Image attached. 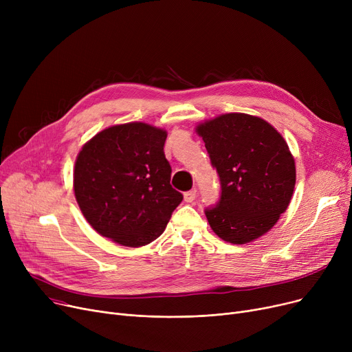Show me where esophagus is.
Segmentation results:
<instances>
[{
  "instance_id": "esophagus-1",
  "label": "esophagus",
  "mask_w": 352,
  "mask_h": 352,
  "mask_svg": "<svg viewBox=\"0 0 352 352\" xmlns=\"http://www.w3.org/2000/svg\"><path fill=\"white\" fill-rule=\"evenodd\" d=\"M195 198H197V191L195 190L187 191L186 194H184V201H186V202H192Z\"/></svg>"
}]
</instances>
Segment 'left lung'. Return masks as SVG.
<instances>
[{"mask_svg":"<svg viewBox=\"0 0 352 352\" xmlns=\"http://www.w3.org/2000/svg\"><path fill=\"white\" fill-rule=\"evenodd\" d=\"M221 181V198L206 215L227 243L247 244L267 234L289 206L295 161L284 137L265 120L230 113L195 126Z\"/></svg>","mask_w":352,"mask_h":352,"instance_id":"left-lung-1","label":"left lung"}]
</instances>
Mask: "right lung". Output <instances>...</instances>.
Instances as JSON below:
<instances>
[{
    "label": "right lung",
    "instance_id": "add662e5",
    "mask_svg": "<svg viewBox=\"0 0 352 352\" xmlns=\"http://www.w3.org/2000/svg\"><path fill=\"white\" fill-rule=\"evenodd\" d=\"M166 131L146 122L108 126L87 141L74 166V194L88 224L124 247L153 243L182 194L164 155Z\"/></svg>",
    "mask_w": 352,
    "mask_h": 352
}]
</instances>
